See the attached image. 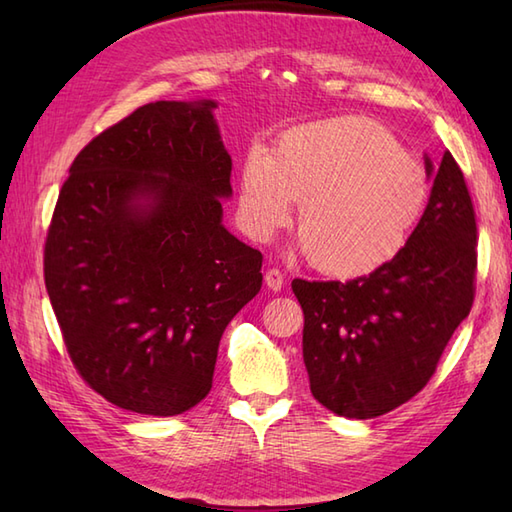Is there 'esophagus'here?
I'll return each mask as SVG.
<instances>
[{
    "label": "esophagus",
    "instance_id": "obj_1",
    "mask_svg": "<svg viewBox=\"0 0 512 512\" xmlns=\"http://www.w3.org/2000/svg\"><path fill=\"white\" fill-rule=\"evenodd\" d=\"M264 281H266V286L270 290L284 288V275H281V270H277V268H268L266 275H264Z\"/></svg>",
    "mask_w": 512,
    "mask_h": 512
}]
</instances>
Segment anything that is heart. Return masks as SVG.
I'll list each match as a JSON object with an SVG mask.
<instances>
[{"label": "heart", "mask_w": 512, "mask_h": 512, "mask_svg": "<svg viewBox=\"0 0 512 512\" xmlns=\"http://www.w3.org/2000/svg\"><path fill=\"white\" fill-rule=\"evenodd\" d=\"M310 264L336 279L376 273L407 246L429 202L427 173L367 118L299 125L239 169V222L266 242L290 222Z\"/></svg>", "instance_id": "heart-1"}]
</instances>
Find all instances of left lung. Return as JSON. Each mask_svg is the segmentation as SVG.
Returning <instances> with one entry per match:
<instances>
[{
	"label": "left lung",
	"instance_id": "1",
	"mask_svg": "<svg viewBox=\"0 0 512 512\" xmlns=\"http://www.w3.org/2000/svg\"><path fill=\"white\" fill-rule=\"evenodd\" d=\"M475 273L473 200L460 165L444 151L422 220L389 264L345 284L292 281L312 396L356 420L411 400L469 317Z\"/></svg>",
	"mask_w": 512,
	"mask_h": 512
}]
</instances>
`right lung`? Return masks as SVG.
<instances>
[{"label":"right lung","instance_id":"obj_1","mask_svg":"<svg viewBox=\"0 0 512 512\" xmlns=\"http://www.w3.org/2000/svg\"><path fill=\"white\" fill-rule=\"evenodd\" d=\"M213 107L147 103L92 138L43 246L76 372L145 416H178L209 394L226 325L262 288V253L222 226L233 165Z\"/></svg>","mask_w":512,"mask_h":512}]
</instances>
